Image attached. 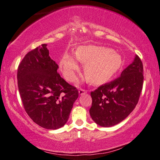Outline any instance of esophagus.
<instances>
[{
    "mask_svg": "<svg viewBox=\"0 0 160 160\" xmlns=\"http://www.w3.org/2000/svg\"><path fill=\"white\" fill-rule=\"evenodd\" d=\"M78 92H79V94H80V95H82V94H85V93H86L87 91L84 90V89H80Z\"/></svg>",
    "mask_w": 160,
    "mask_h": 160,
    "instance_id": "34e87169",
    "label": "esophagus"
}]
</instances>
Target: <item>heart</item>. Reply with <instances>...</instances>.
<instances>
[{"label":"heart","instance_id":"1","mask_svg":"<svg viewBox=\"0 0 160 160\" xmlns=\"http://www.w3.org/2000/svg\"><path fill=\"white\" fill-rule=\"evenodd\" d=\"M78 61L86 63L84 73L87 80L93 85H102L111 80L123 65V58L112 49L94 45L80 46L74 53L67 52L63 55L59 67L66 80L73 82L80 70Z\"/></svg>","mask_w":160,"mask_h":160}]
</instances>
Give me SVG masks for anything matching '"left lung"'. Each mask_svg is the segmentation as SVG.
Listing matches in <instances>:
<instances>
[{"label":"left lung","instance_id":"8db88e82","mask_svg":"<svg viewBox=\"0 0 160 160\" xmlns=\"http://www.w3.org/2000/svg\"><path fill=\"white\" fill-rule=\"evenodd\" d=\"M142 61L135 55L121 77L91 91L92 105L89 112L96 123L104 127L115 126L132 112L142 89Z\"/></svg>","mask_w":160,"mask_h":160}]
</instances>
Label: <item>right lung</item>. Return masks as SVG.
Segmentation results:
<instances>
[{
    "mask_svg": "<svg viewBox=\"0 0 160 160\" xmlns=\"http://www.w3.org/2000/svg\"><path fill=\"white\" fill-rule=\"evenodd\" d=\"M58 69L43 44L28 52L18 69V89L25 111L33 122L48 129L64 126L79 95Z\"/></svg>",
    "mask_w": 160,
    "mask_h": 160,
    "instance_id": "1",
    "label": "right lung"
}]
</instances>
